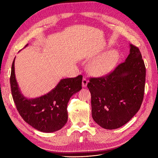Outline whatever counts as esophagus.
<instances>
[{
	"instance_id": "obj_1",
	"label": "esophagus",
	"mask_w": 158,
	"mask_h": 158,
	"mask_svg": "<svg viewBox=\"0 0 158 158\" xmlns=\"http://www.w3.org/2000/svg\"><path fill=\"white\" fill-rule=\"evenodd\" d=\"M88 80L86 79V77H83V79H82V87H86L88 85Z\"/></svg>"
}]
</instances>
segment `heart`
<instances>
[{
  "instance_id": "heart-1",
  "label": "heart",
  "mask_w": 158,
  "mask_h": 158,
  "mask_svg": "<svg viewBox=\"0 0 158 158\" xmlns=\"http://www.w3.org/2000/svg\"><path fill=\"white\" fill-rule=\"evenodd\" d=\"M118 59V53L117 51H109L98 56L91 61L88 66V70L94 76H103L113 69Z\"/></svg>"
}]
</instances>
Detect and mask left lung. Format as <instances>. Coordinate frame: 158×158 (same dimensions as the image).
Listing matches in <instances>:
<instances>
[{
  "instance_id": "left-lung-1",
  "label": "left lung",
  "mask_w": 158,
  "mask_h": 158,
  "mask_svg": "<svg viewBox=\"0 0 158 158\" xmlns=\"http://www.w3.org/2000/svg\"><path fill=\"white\" fill-rule=\"evenodd\" d=\"M125 62L104 77L91 78L87 85L92 96V115L106 129L127 123L139 110L144 91L146 69L139 48L129 45Z\"/></svg>"
}]
</instances>
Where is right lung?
Instances as JSON below:
<instances>
[{"instance_id":"obj_1","label":"right lung","mask_w":158,"mask_h":158,"mask_svg":"<svg viewBox=\"0 0 158 158\" xmlns=\"http://www.w3.org/2000/svg\"><path fill=\"white\" fill-rule=\"evenodd\" d=\"M27 44L25 47H27ZM15 59L10 77L14 102L22 118L35 129L44 132L61 129L67 122V104L71 97L82 89V76L61 79L48 94L28 98L21 93L15 73Z\"/></svg>"}]
</instances>
